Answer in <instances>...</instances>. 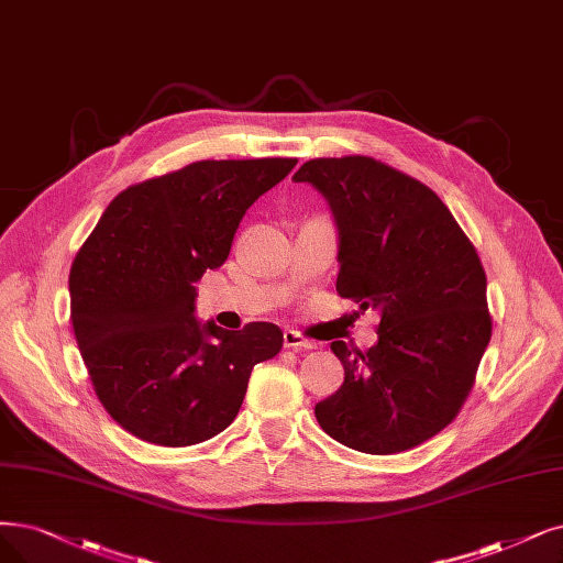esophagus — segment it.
Listing matches in <instances>:
<instances>
[{
    "label": "esophagus",
    "mask_w": 563,
    "mask_h": 563,
    "mask_svg": "<svg viewBox=\"0 0 563 563\" xmlns=\"http://www.w3.org/2000/svg\"><path fill=\"white\" fill-rule=\"evenodd\" d=\"M284 346L286 349H296V351H309V349H317V342L309 340V336L296 332V330H286L284 332Z\"/></svg>",
    "instance_id": "esophagus-1"
}]
</instances>
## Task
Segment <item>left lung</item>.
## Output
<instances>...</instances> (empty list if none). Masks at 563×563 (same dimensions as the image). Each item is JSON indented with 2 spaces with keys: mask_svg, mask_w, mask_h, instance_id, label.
I'll return each instance as SVG.
<instances>
[{
  "mask_svg": "<svg viewBox=\"0 0 563 563\" xmlns=\"http://www.w3.org/2000/svg\"><path fill=\"white\" fill-rule=\"evenodd\" d=\"M294 179L328 198L340 229L336 294L380 313L367 353L330 344L344 384L313 413L353 451H409L457 418L489 344L476 246L430 187L372 156L311 159Z\"/></svg>",
  "mask_w": 563,
  "mask_h": 563,
  "instance_id": "1",
  "label": "left lung"
}]
</instances>
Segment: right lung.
Masks as SVG:
<instances>
[{
  "label": "right lung",
  "mask_w": 563,
  "mask_h": 563,
  "mask_svg": "<svg viewBox=\"0 0 563 563\" xmlns=\"http://www.w3.org/2000/svg\"><path fill=\"white\" fill-rule=\"evenodd\" d=\"M298 159H208L112 198L69 275L74 334L103 409L143 441L185 448L235 420L254 365L282 351L275 323L223 330L194 317L206 269L240 219Z\"/></svg>",
  "instance_id": "right-lung-1"
}]
</instances>
